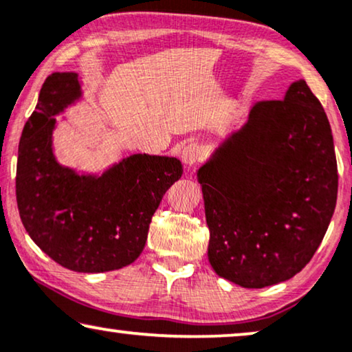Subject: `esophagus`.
Segmentation results:
<instances>
[{"instance_id": "esophagus-1", "label": "esophagus", "mask_w": 352, "mask_h": 352, "mask_svg": "<svg viewBox=\"0 0 352 352\" xmlns=\"http://www.w3.org/2000/svg\"><path fill=\"white\" fill-rule=\"evenodd\" d=\"M181 158L182 162H184V165L194 166L199 162H201V158H204V151H201V147L197 142H190L182 148Z\"/></svg>"}]
</instances>
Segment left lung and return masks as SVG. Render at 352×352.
I'll return each instance as SVG.
<instances>
[{"instance_id":"left-lung-1","label":"left lung","mask_w":352,"mask_h":352,"mask_svg":"<svg viewBox=\"0 0 352 352\" xmlns=\"http://www.w3.org/2000/svg\"><path fill=\"white\" fill-rule=\"evenodd\" d=\"M210 229L208 259L245 288L285 282L324 239L338 170L325 110L305 80L261 100L197 171Z\"/></svg>"}]
</instances>
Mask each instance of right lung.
I'll list each match as a JSON object with an SVG mask.
<instances>
[{
    "instance_id": "1",
    "label": "right lung",
    "mask_w": 352,
    "mask_h": 352,
    "mask_svg": "<svg viewBox=\"0 0 352 352\" xmlns=\"http://www.w3.org/2000/svg\"><path fill=\"white\" fill-rule=\"evenodd\" d=\"M80 98L74 72H57L43 83L19 142L17 206L28 235L56 263L107 272L142 253L152 216L182 165L175 157L134 153L100 176L62 166L52 152L54 117Z\"/></svg>"
}]
</instances>
